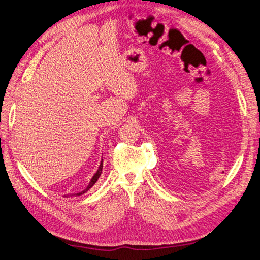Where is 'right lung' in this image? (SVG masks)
Masks as SVG:
<instances>
[{"mask_svg": "<svg viewBox=\"0 0 260 260\" xmlns=\"http://www.w3.org/2000/svg\"><path fill=\"white\" fill-rule=\"evenodd\" d=\"M102 167H103V159L101 160V162H100V166H99V169H98V171H96V173L94 174L93 177H92V179H91V181H89L88 185H87V187H86V188H85V190H83V191H81V192H78V193H74V194H64L63 197H66V198L69 197V196H70V197H72V196H74V197H78V196H82V194H84V193H86V192L89 190V188H91V187L94 185V184L96 183V181H98V179H99V177L101 176V173H102Z\"/></svg>", "mask_w": 260, "mask_h": 260, "instance_id": "1", "label": "right lung"}]
</instances>
